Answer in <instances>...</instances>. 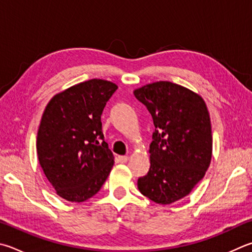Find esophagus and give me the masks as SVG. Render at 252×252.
<instances>
[{"instance_id": "esophagus-1", "label": "esophagus", "mask_w": 252, "mask_h": 252, "mask_svg": "<svg viewBox=\"0 0 252 252\" xmlns=\"http://www.w3.org/2000/svg\"><path fill=\"white\" fill-rule=\"evenodd\" d=\"M118 161L120 163H126L129 161V157H126V155H125V157H118Z\"/></svg>"}]
</instances>
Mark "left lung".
<instances>
[{
  "label": "left lung",
  "mask_w": 252,
  "mask_h": 252,
  "mask_svg": "<svg viewBox=\"0 0 252 252\" xmlns=\"http://www.w3.org/2000/svg\"><path fill=\"white\" fill-rule=\"evenodd\" d=\"M133 94L155 126L151 166L138 180V189L157 204H172L189 195L209 167L213 135L207 107L199 94L170 81L145 85Z\"/></svg>",
  "instance_id": "1"
}]
</instances>
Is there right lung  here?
<instances>
[{"label":"right lung","instance_id":"obj_1","mask_svg":"<svg viewBox=\"0 0 252 252\" xmlns=\"http://www.w3.org/2000/svg\"><path fill=\"white\" fill-rule=\"evenodd\" d=\"M118 86L91 79L57 94L37 132L38 161L57 195L81 203L101 189L114 163L104 141L101 114Z\"/></svg>","mask_w":252,"mask_h":252}]
</instances>
